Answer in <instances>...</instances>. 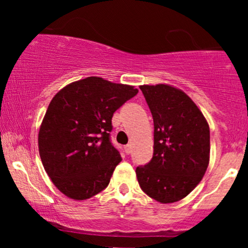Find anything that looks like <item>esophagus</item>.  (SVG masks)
Masks as SVG:
<instances>
[{"mask_svg": "<svg viewBox=\"0 0 248 248\" xmlns=\"http://www.w3.org/2000/svg\"><path fill=\"white\" fill-rule=\"evenodd\" d=\"M124 152H126L127 155H129V154L132 153V146H130V144H127V146H124Z\"/></svg>", "mask_w": 248, "mask_h": 248, "instance_id": "1", "label": "esophagus"}]
</instances>
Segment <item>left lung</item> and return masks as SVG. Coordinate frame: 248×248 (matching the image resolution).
Masks as SVG:
<instances>
[{"instance_id": "1", "label": "left lung", "mask_w": 248, "mask_h": 248, "mask_svg": "<svg viewBox=\"0 0 248 248\" xmlns=\"http://www.w3.org/2000/svg\"><path fill=\"white\" fill-rule=\"evenodd\" d=\"M154 120L153 158L136 168L143 192L175 203L195 189L210 160V128L196 104L169 85L140 86Z\"/></svg>"}]
</instances>
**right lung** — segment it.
Here are the masks:
<instances>
[{"label":"right lung","mask_w":248,"mask_h":248,"mask_svg":"<svg viewBox=\"0 0 248 248\" xmlns=\"http://www.w3.org/2000/svg\"><path fill=\"white\" fill-rule=\"evenodd\" d=\"M138 93L134 86L88 77L53 96L39 129L38 149L59 191L84 201L106 189L121 161L110 142L113 114Z\"/></svg>","instance_id":"right-lung-1"}]
</instances>
